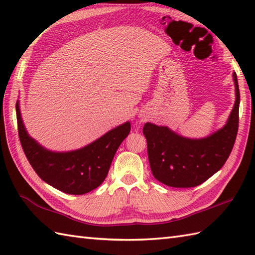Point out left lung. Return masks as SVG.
<instances>
[{
    "label": "left lung",
    "mask_w": 255,
    "mask_h": 255,
    "mask_svg": "<svg viewBox=\"0 0 255 255\" xmlns=\"http://www.w3.org/2000/svg\"><path fill=\"white\" fill-rule=\"evenodd\" d=\"M236 102L228 122L202 139L182 137L163 126L147 123L143 134L153 176L171 187H195L207 181L226 163L234 148L239 128L240 92L234 72Z\"/></svg>",
    "instance_id": "1"
}]
</instances>
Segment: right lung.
Instances as JSON below:
<instances>
[{"label": "right lung", "mask_w": 255, "mask_h": 255, "mask_svg": "<svg viewBox=\"0 0 255 255\" xmlns=\"http://www.w3.org/2000/svg\"><path fill=\"white\" fill-rule=\"evenodd\" d=\"M16 117L20 144L32 169L42 181L71 195L89 193L104 182L114 155L130 131V123L127 122L83 148L69 152H53L27 133L18 101Z\"/></svg>", "instance_id": "1"}]
</instances>
